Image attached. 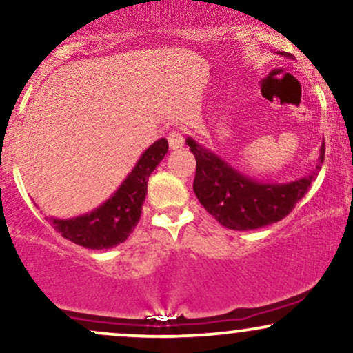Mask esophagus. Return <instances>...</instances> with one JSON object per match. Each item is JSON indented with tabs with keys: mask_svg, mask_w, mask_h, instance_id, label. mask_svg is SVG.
I'll list each match as a JSON object with an SVG mask.
<instances>
[{
	"mask_svg": "<svg viewBox=\"0 0 353 353\" xmlns=\"http://www.w3.org/2000/svg\"><path fill=\"white\" fill-rule=\"evenodd\" d=\"M168 141H169V148L171 150H179V148L184 146V136H182L181 131H169L168 134Z\"/></svg>",
	"mask_w": 353,
	"mask_h": 353,
	"instance_id": "obj_1",
	"label": "esophagus"
}]
</instances>
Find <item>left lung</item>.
Masks as SVG:
<instances>
[{"mask_svg":"<svg viewBox=\"0 0 353 353\" xmlns=\"http://www.w3.org/2000/svg\"><path fill=\"white\" fill-rule=\"evenodd\" d=\"M286 57L291 54L279 52ZM195 156L194 192L212 217L230 230H254L276 223L286 217L307 194L311 182L324 163L325 144L319 150L316 169L307 176L291 182H261L232 168L227 161L212 152L195 139H185Z\"/></svg>","mask_w":353,"mask_h":353,"instance_id":"obj_1","label":"left lung"}]
</instances>
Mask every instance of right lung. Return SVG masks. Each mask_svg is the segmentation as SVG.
<instances>
[{"label":"right lung","instance_id":"1","mask_svg":"<svg viewBox=\"0 0 353 353\" xmlns=\"http://www.w3.org/2000/svg\"><path fill=\"white\" fill-rule=\"evenodd\" d=\"M168 148L165 138L152 143L120 188L95 210L74 219L50 217L55 230L72 243L90 250L113 248L123 243L139 222L148 194V177L163 161Z\"/></svg>","mask_w":353,"mask_h":353}]
</instances>
